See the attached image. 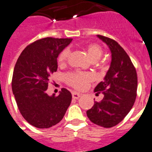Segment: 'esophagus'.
<instances>
[{"instance_id": "obj_1", "label": "esophagus", "mask_w": 152, "mask_h": 152, "mask_svg": "<svg viewBox=\"0 0 152 152\" xmlns=\"http://www.w3.org/2000/svg\"><path fill=\"white\" fill-rule=\"evenodd\" d=\"M72 98H73V99H78L79 97H80V94L73 91V92H72Z\"/></svg>"}]
</instances>
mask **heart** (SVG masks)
I'll use <instances>...</instances> for the list:
<instances>
[{
	"label": "heart",
	"instance_id": "obj_1",
	"mask_svg": "<svg viewBox=\"0 0 152 152\" xmlns=\"http://www.w3.org/2000/svg\"><path fill=\"white\" fill-rule=\"evenodd\" d=\"M87 52L88 56L93 61H97L101 58L103 55V49L99 44H89L87 48ZM69 55V50L68 48L64 49L58 57V62L60 65H63L66 62ZM93 76L87 72H69L65 75V80L68 84L77 89V90H83L88 86L91 81H93Z\"/></svg>",
	"mask_w": 152,
	"mask_h": 152
}]
</instances>
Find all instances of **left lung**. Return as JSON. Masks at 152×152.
Segmentation results:
<instances>
[{
  "instance_id": "left-lung-1",
  "label": "left lung",
  "mask_w": 152,
  "mask_h": 152,
  "mask_svg": "<svg viewBox=\"0 0 152 152\" xmlns=\"http://www.w3.org/2000/svg\"><path fill=\"white\" fill-rule=\"evenodd\" d=\"M97 37L110 49L112 61L104 81L94 89L97 95L102 93L104 97L94 102L87 115L94 124L110 128L119 124L131 110L137 97V76L129 55L115 40L102 35Z\"/></svg>"
}]
</instances>
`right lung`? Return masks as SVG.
<instances>
[{"label": "right lung", "instance_id": "add662e5", "mask_svg": "<svg viewBox=\"0 0 152 152\" xmlns=\"http://www.w3.org/2000/svg\"><path fill=\"white\" fill-rule=\"evenodd\" d=\"M71 38L46 37L25 48L16 61L12 92L18 110L26 120L40 129L56 125L65 115L72 94L62 88L58 96L46 93L50 75L57 71V58Z\"/></svg>", "mask_w": 152, "mask_h": 152}]
</instances>
